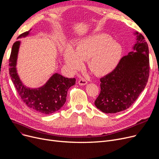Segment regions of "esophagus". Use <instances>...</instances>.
<instances>
[{
  "instance_id": "1",
  "label": "esophagus",
  "mask_w": 159,
  "mask_h": 159,
  "mask_svg": "<svg viewBox=\"0 0 159 159\" xmlns=\"http://www.w3.org/2000/svg\"><path fill=\"white\" fill-rule=\"evenodd\" d=\"M78 83L79 85H81V86H84L86 84H87V81L84 79H80L78 81Z\"/></svg>"
}]
</instances>
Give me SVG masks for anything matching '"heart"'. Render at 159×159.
Returning a JSON list of instances; mask_svg holds the SVG:
<instances>
[{
    "label": "heart",
    "mask_w": 159,
    "mask_h": 159,
    "mask_svg": "<svg viewBox=\"0 0 159 159\" xmlns=\"http://www.w3.org/2000/svg\"><path fill=\"white\" fill-rule=\"evenodd\" d=\"M121 44L110 35L99 33L82 39L75 50L71 45L65 47L64 58L68 70L76 72L88 60V68L96 75L102 76L112 71L119 64L122 55Z\"/></svg>",
    "instance_id": "1"
}]
</instances>
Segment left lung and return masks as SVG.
Masks as SVG:
<instances>
[{"instance_id":"obj_1","label":"left lung","mask_w":159,"mask_h":159,"mask_svg":"<svg viewBox=\"0 0 159 159\" xmlns=\"http://www.w3.org/2000/svg\"><path fill=\"white\" fill-rule=\"evenodd\" d=\"M132 51L123 57L115 69L101 79V93L95 105L106 113L128 109L140 95L149 73V49L144 37L137 31Z\"/></svg>"}]
</instances>
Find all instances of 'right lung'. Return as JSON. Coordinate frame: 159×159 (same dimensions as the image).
<instances>
[{
  "label": "right lung",
  "mask_w": 159,
  "mask_h": 159,
  "mask_svg": "<svg viewBox=\"0 0 159 159\" xmlns=\"http://www.w3.org/2000/svg\"><path fill=\"white\" fill-rule=\"evenodd\" d=\"M30 30L19 35L17 39L30 35ZM21 42L13 44L10 57V75L19 95L30 108L39 113L49 115L59 110L66 101L68 89L75 85V78H65L57 73H53L45 84L39 88H32L24 85L16 70L18 54Z\"/></svg>",
  "instance_id": "1"
}]
</instances>
